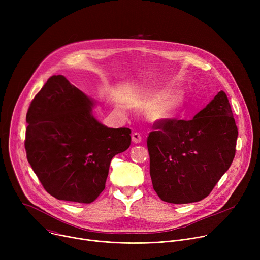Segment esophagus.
Wrapping results in <instances>:
<instances>
[{
    "label": "esophagus",
    "mask_w": 260,
    "mask_h": 260,
    "mask_svg": "<svg viewBox=\"0 0 260 260\" xmlns=\"http://www.w3.org/2000/svg\"><path fill=\"white\" fill-rule=\"evenodd\" d=\"M132 139H133L134 143H141L142 142V135L140 133L136 132L132 135Z\"/></svg>",
    "instance_id": "esophagus-1"
}]
</instances>
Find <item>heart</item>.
I'll list each match as a JSON object with an SVG mask.
<instances>
[{
    "label": "heart",
    "instance_id": "b5f03b06",
    "mask_svg": "<svg viewBox=\"0 0 260 260\" xmlns=\"http://www.w3.org/2000/svg\"><path fill=\"white\" fill-rule=\"evenodd\" d=\"M171 112H172V109H171V108L165 109V110L162 111V113H164V114H166V115H167V114H169V113H171Z\"/></svg>",
    "mask_w": 260,
    "mask_h": 260
}]
</instances>
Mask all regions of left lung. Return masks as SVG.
<instances>
[{
	"label": "left lung",
	"instance_id": "8db88e82",
	"mask_svg": "<svg viewBox=\"0 0 260 260\" xmlns=\"http://www.w3.org/2000/svg\"><path fill=\"white\" fill-rule=\"evenodd\" d=\"M147 137L153 189L171 204L208 197L231 167L238 127L226 93L221 90L191 119L162 118Z\"/></svg>",
	"mask_w": 260,
	"mask_h": 260
}]
</instances>
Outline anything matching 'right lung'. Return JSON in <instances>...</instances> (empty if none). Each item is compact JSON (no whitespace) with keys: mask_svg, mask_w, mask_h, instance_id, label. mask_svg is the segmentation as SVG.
<instances>
[{"mask_svg":"<svg viewBox=\"0 0 260 260\" xmlns=\"http://www.w3.org/2000/svg\"><path fill=\"white\" fill-rule=\"evenodd\" d=\"M93 102L63 76H51L26 113V158L44 189L60 201L90 204L105 189L112 158L131 145V129L109 128Z\"/></svg>","mask_w":260,"mask_h":260,"instance_id":"obj_1","label":"right lung"}]
</instances>
